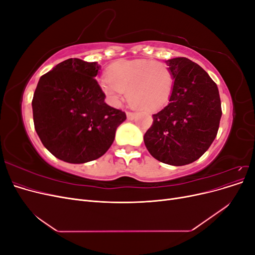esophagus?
I'll list each match as a JSON object with an SVG mask.
<instances>
[{
	"label": "esophagus",
	"instance_id": "esophagus-1",
	"mask_svg": "<svg viewBox=\"0 0 255 255\" xmlns=\"http://www.w3.org/2000/svg\"><path fill=\"white\" fill-rule=\"evenodd\" d=\"M127 117L128 120H133L135 118V114L132 113V112H128L127 113Z\"/></svg>",
	"mask_w": 255,
	"mask_h": 255
}]
</instances>
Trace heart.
Wrapping results in <instances>:
<instances>
[{"instance_id":"heart-1","label":"heart","mask_w":255,"mask_h":255,"mask_svg":"<svg viewBox=\"0 0 255 255\" xmlns=\"http://www.w3.org/2000/svg\"><path fill=\"white\" fill-rule=\"evenodd\" d=\"M100 83L103 94L117 104L123 91L128 103L143 112H155L164 107L171 97L173 75L165 64L149 59H120L106 70Z\"/></svg>"}]
</instances>
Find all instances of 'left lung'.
<instances>
[{"instance_id": "obj_1", "label": "left lung", "mask_w": 255, "mask_h": 255, "mask_svg": "<svg viewBox=\"0 0 255 255\" xmlns=\"http://www.w3.org/2000/svg\"><path fill=\"white\" fill-rule=\"evenodd\" d=\"M173 75L169 103L153 115L143 136L151 155L164 164L184 166L201 157L217 135L221 118L218 87L186 57L166 61Z\"/></svg>"}]
</instances>
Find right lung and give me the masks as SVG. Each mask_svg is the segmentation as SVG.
I'll use <instances>...</instances> for the list:
<instances>
[{
  "instance_id": "add662e5",
  "label": "right lung",
  "mask_w": 255,
  "mask_h": 255,
  "mask_svg": "<svg viewBox=\"0 0 255 255\" xmlns=\"http://www.w3.org/2000/svg\"><path fill=\"white\" fill-rule=\"evenodd\" d=\"M100 66L69 58L42 75L32 101L35 129L54 156L71 164L106 153L125 112L107 105L96 76Z\"/></svg>"
}]
</instances>
